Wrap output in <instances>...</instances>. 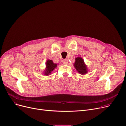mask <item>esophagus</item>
I'll use <instances>...</instances> for the list:
<instances>
[{"label":"esophagus","mask_w":126,"mask_h":126,"mask_svg":"<svg viewBox=\"0 0 126 126\" xmlns=\"http://www.w3.org/2000/svg\"><path fill=\"white\" fill-rule=\"evenodd\" d=\"M62 62L64 64H66L68 63V60L67 59H64V60H63Z\"/></svg>","instance_id":"obj_1"}]
</instances>
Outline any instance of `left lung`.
I'll return each mask as SVG.
<instances>
[{
    "instance_id": "1",
    "label": "left lung",
    "mask_w": 126,
    "mask_h": 126,
    "mask_svg": "<svg viewBox=\"0 0 126 126\" xmlns=\"http://www.w3.org/2000/svg\"><path fill=\"white\" fill-rule=\"evenodd\" d=\"M74 67L77 72L81 75H85L87 73V68L85 64L84 60L80 57H77L75 59Z\"/></svg>"
}]
</instances>
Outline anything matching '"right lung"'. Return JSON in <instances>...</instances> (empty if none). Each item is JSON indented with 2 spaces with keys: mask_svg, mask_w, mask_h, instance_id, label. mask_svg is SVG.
<instances>
[{
  "mask_svg": "<svg viewBox=\"0 0 126 126\" xmlns=\"http://www.w3.org/2000/svg\"><path fill=\"white\" fill-rule=\"evenodd\" d=\"M57 66V64L54 63L51 60H48L46 63V69L44 74V75L48 76L51 74L52 71Z\"/></svg>",
  "mask_w": 126,
  "mask_h": 126,
  "instance_id": "obj_1",
  "label": "right lung"
}]
</instances>
